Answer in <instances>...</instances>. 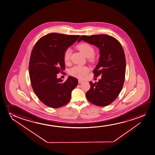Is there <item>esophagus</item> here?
<instances>
[{
  "instance_id": "esophagus-1",
  "label": "esophagus",
  "mask_w": 155,
  "mask_h": 155,
  "mask_svg": "<svg viewBox=\"0 0 155 155\" xmlns=\"http://www.w3.org/2000/svg\"><path fill=\"white\" fill-rule=\"evenodd\" d=\"M83 82H84V81H82V80H81V79H79V80H78L79 84H81V83H83Z\"/></svg>"
}]
</instances>
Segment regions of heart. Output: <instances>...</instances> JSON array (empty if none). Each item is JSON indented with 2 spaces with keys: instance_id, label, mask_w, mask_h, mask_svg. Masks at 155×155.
<instances>
[{
  "instance_id": "heart-1",
  "label": "heart",
  "mask_w": 155,
  "mask_h": 155,
  "mask_svg": "<svg viewBox=\"0 0 155 155\" xmlns=\"http://www.w3.org/2000/svg\"><path fill=\"white\" fill-rule=\"evenodd\" d=\"M77 48L81 52L84 54L87 57H91L94 54V48L86 42H83L79 45ZM71 49L67 48L64 51V60L65 62H68L70 61L71 54ZM90 69L88 67L86 66L81 65H76L72 67L69 70V74L72 76L76 77L78 78H84L86 74L88 73Z\"/></svg>"
}]
</instances>
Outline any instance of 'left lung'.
I'll use <instances>...</instances> for the list:
<instances>
[{
	"label": "left lung",
	"instance_id": "obj_1",
	"mask_svg": "<svg viewBox=\"0 0 155 155\" xmlns=\"http://www.w3.org/2000/svg\"><path fill=\"white\" fill-rule=\"evenodd\" d=\"M82 40L100 50L99 62L93 72L94 77L101 76V78L98 83L89 82L91 88L86 96L94 105L106 106L115 101L123 88L126 64L125 52L118 40L107 35L81 36L78 42Z\"/></svg>",
	"mask_w": 155,
	"mask_h": 155
}]
</instances>
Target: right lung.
Masks as SVG:
<instances>
[{
	"label": "right lung",
	"mask_w": 155,
	"mask_h": 155,
	"mask_svg": "<svg viewBox=\"0 0 155 155\" xmlns=\"http://www.w3.org/2000/svg\"><path fill=\"white\" fill-rule=\"evenodd\" d=\"M79 36L50 33L40 38L32 49L29 63L30 82L35 94L47 106L57 108L66 105L78 84L71 76L62 82L57 74L65 69L64 51Z\"/></svg>",
	"instance_id": "add662e5"
}]
</instances>
